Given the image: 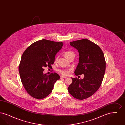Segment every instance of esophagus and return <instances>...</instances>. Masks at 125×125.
Instances as JSON below:
<instances>
[{
	"label": "esophagus",
	"instance_id": "34e87169",
	"mask_svg": "<svg viewBox=\"0 0 125 125\" xmlns=\"http://www.w3.org/2000/svg\"><path fill=\"white\" fill-rule=\"evenodd\" d=\"M66 78H67V77L64 76H62V75H61V76H60V79H65Z\"/></svg>",
	"mask_w": 125,
	"mask_h": 125
}]
</instances>
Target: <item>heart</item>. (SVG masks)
Instances as JSON below:
<instances>
[{
    "mask_svg": "<svg viewBox=\"0 0 125 125\" xmlns=\"http://www.w3.org/2000/svg\"><path fill=\"white\" fill-rule=\"evenodd\" d=\"M64 55L65 58L68 60H69V59L70 58H71V57H74V56H75L74 53L73 52L70 51H67L65 52L64 54ZM57 60H58V57H56L55 59V62H56L57 61ZM58 72L62 75H64V76H66L70 74V73L71 72V70H70L60 69V70H58Z\"/></svg>",
    "mask_w": 125,
    "mask_h": 125,
    "instance_id": "obj_1",
    "label": "heart"
}]
</instances>
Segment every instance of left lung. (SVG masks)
<instances>
[{"label":"left lung","instance_id":"obj_1","mask_svg":"<svg viewBox=\"0 0 125 125\" xmlns=\"http://www.w3.org/2000/svg\"><path fill=\"white\" fill-rule=\"evenodd\" d=\"M70 45L79 53L75 74H84V78H72L68 92L73 97L83 100L93 95L101 86L106 69L105 60L99 46L87 39L70 42Z\"/></svg>","mask_w":125,"mask_h":125}]
</instances>
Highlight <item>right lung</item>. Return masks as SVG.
<instances>
[{"mask_svg": "<svg viewBox=\"0 0 125 125\" xmlns=\"http://www.w3.org/2000/svg\"><path fill=\"white\" fill-rule=\"evenodd\" d=\"M63 45L62 42L42 39L34 42L24 51L19 65V72L25 89L33 98H45L60 79L59 75L55 72L47 75L43 72L44 67L52 68L51 65L54 63L55 55Z\"/></svg>", "mask_w": 125, "mask_h": 125, "instance_id": "1", "label": "right lung"}]
</instances>
